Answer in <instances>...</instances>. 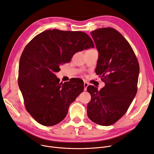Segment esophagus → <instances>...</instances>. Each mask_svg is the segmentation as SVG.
<instances>
[{
  "mask_svg": "<svg viewBox=\"0 0 154 154\" xmlns=\"http://www.w3.org/2000/svg\"><path fill=\"white\" fill-rule=\"evenodd\" d=\"M84 91H87V88L88 86V84L87 82H84Z\"/></svg>",
  "mask_w": 154,
  "mask_h": 154,
  "instance_id": "esophagus-1",
  "label": "esophagus"
}]
</instances>
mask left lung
<instances>
[{
	"instance_id": "obj_1",
	"label": "left lung",
	"mask_w": 154,
	"mask_h": 154,
	"mask_svg": "<svg viewBox=\"0 0 154 154\" xmlns=\"http://www.w3.org/2000/svg\"><path fill=\"white\" fill-rule=\"evenodd\" d=\"M91 34L99 52L95 72L106 85L100 91L88 86L91 100L87 116L94 123L108 126L122 117L133 101L139 65L131 45L116 29L100 28Z\"/></svg>"
}]
</instances>
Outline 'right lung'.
<instances>
[{"label":"right lung","mask_w":154,"mask_h":154,"mask_svg":"<svg viewBox=\"0 0 154 154\" xmlns=\"http://www.w3.org/2000/svg\"><path fill=\"white\" fill-rule=\"evenodd\" d=\"M92 39L79 31H44L26 45L19 67V86L27 112L37 122L52 126L66 117L70 105L84 89L79 79L59 83L55 73L75 53L94 48Z\"/></svg>","instance_id":"add662e5"}]
</instances>
